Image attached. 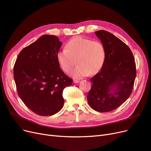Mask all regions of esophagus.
Wrapping results in <instances>:
<instances>
[{"mask_svg": "<svg viewBox=\"0 0 151 151\" xmlns=\"http://www.w3.org/2000/svg\"><path fill=\"white\" fill-rule=\"evenodd\" d=\"M73 82H74V83H75V84H77V83H79V81H78V80H74L73 81Z\"/></svg>", "mask_w": 151, "mask_h": 151, "instance_id": "obj_1", "label": "esophagus"}]
</instances>
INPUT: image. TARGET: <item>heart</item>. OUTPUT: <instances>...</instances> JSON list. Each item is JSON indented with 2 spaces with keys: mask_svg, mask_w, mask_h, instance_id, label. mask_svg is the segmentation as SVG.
<instances>
[{
  "mask_svg": "<svg viewBox=\"0 0 151 151\" xmlns=\"http://www.w3.org/2000/svg\"><path fill=\"white\" fill-rule=\"evenodd\" d=\"M106 57L104 45L99 41H92L82 36L70 40L66 48L59 50L57 58L62 69L69 73L76 63L77 66L70 74L76 79L94 75L101 69Z\"/></svg>",
  "mask_w": 151,
  "mask_h": 151,
  "instance_id": "obj_1",
  "label": "heart"
}]
</instances>
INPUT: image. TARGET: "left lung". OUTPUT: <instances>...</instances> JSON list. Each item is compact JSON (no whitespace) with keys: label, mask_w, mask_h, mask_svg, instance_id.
<instances>
[{"label":"left lung","mask_w":151,"mask_h":151,"mask_svg":"<svg viewBox=\"0 0 151 151\" xmlns=\"http://www.w3.org/2000/svg\"><path fill=\"white\" fill-rule=\"evenodd\" d=\"M106 52L100 71L91 79L87 99L90 106L99 112L116 109L129 98L136 77L135 59L130 49L121 40L104 30L95 32Z\"/></svg>","instance_id":"obj_1"}]
</instances>
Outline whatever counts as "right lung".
I'll list each match as a JSON object with an SVG mask.
<instances>
[{"mask_svg":"<svg viewBox=\"0 0 151 151\" xmlns=\"http://www.w3.org/2000/svg\"><path fill=\"white\" fill-rule=\"evenodd\" d=\"M62 44L57 36L44 35L21 50L14 66L18 95L39 115L51 116L60 111L64 103L63 91L72 84L57 58Z\"/></svg>","mask_w":151,"mask_h":151,"instance_id":"add662e5","label":"right lung"}]
</instances>
